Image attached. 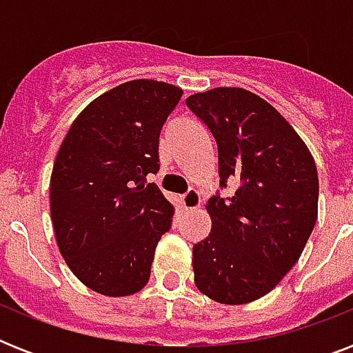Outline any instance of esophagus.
I'll return each mask as SVG.
<instances>
[{"mask_svg": "<svg viewBox=\"0 0 353 353\" xmlns=\"http://www.w3.org/2000/svg\"><path fill=\"white\" fill-rule=\"evenodd\" d=\"M199 205H201V196L196 188H190L185 196H181V207L185 210L198 209Z\"/></svg>", "mask_w": 353, "mask_h": 353, "instance_id": "34e87169", "label": "esophagus"}]
</instances>
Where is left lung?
<instances>
[{"label": "left lung", "mask_w": 353, "mask_h": 353, "mask_svg": "<svg viewBox=\"0 0 353 353\" xmlns=\"http://www.w3.org/2000/svg\"><path fill=\"white\" fill-rule=\"evenodd\" d=\"M185 102L218 143L220 185L238 183L205 207L212 227L194 243V282L220 304H247L301 258L317 221V166L290 122L251 91L214 88Z\"/></svg>", "instance_id": "1"}]
</instances>
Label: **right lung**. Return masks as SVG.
<instances>
[{"label": "right lung", "mask_w": 353, "mask_h": 353, "mask_svg": "<svg viewBox=\"0 0 353 353\" xmlns=\"http://www.w3.org/2000/svg\"><path fill=\"white\" fill-rule=\"evenodd\" d=\"M183 90L130 80L102 93L65 133L51 174V220L73 274L106 296L148 284L174 207L146 176L159 170V133Z\"/></svg>", "instance_id": "1"}]
</instances>
